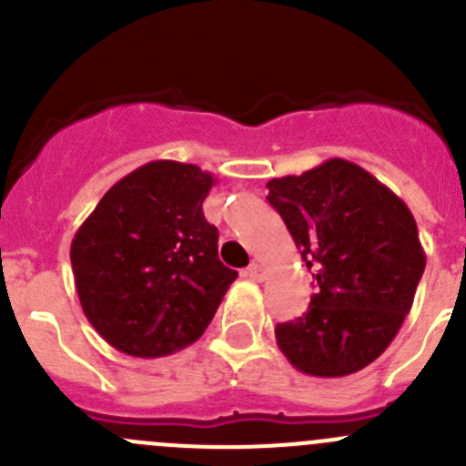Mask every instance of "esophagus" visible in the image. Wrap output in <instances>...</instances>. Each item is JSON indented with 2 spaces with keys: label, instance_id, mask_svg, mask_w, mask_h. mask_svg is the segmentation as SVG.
I'll use <instances>...</instances> for the list:
<instances>
[{
  "label": "esophagus",
  "instance_id": "1",
  "mask_svg": "<svg viewBox=\"0 0 466 466\" xmlns=\"http://www.w3.org/2000/svg\"><path fill=\"white\" fill-rule=\"evenodd\" d=\"M246 275L250 277V279H257V281H261L263 277H266V268H263L261 263H250V266L246 268Z\"/></svg>",
  "mask_w": 466,
  "mask_h": 466
}]
</instances>
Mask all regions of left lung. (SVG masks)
<instances>
[{
    "label": "left lung",
    "mask_w": 466,
    "mask_h": 466,
    "mask_svg": "<svg viewBox=\"0 0 466 466\" xmlns=\"http://www.w3.org/2000/svg\"><path fill=\"white\" fill-rule=\"evenodd\" d=\"M266 187L316 277L307 313L277 324V345L311 377L368 368L401 329L424 275L410 209L372 173L340 157Z\"/></svg>",
    "instance_id": "1"
}]
</instances>
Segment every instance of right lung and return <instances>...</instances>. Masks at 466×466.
Segmentation results:
<instances>
[{
  "label": "right lung",
  "instance_id": "obj_1",
  "mask_svg": "<svg viewBox=\"0 0 466 466\" xmlns=\"http://www.w3.org/2000/svg\"><path fill=\"white\" fill-rule=\"evenodd\" d=\"M214 176L157 159L98 200L72 241L86 318L115 350L168 356L198 340L238 272L218 259L203 200Z\"/></svg>",
  "mask_w": 466,
  "mask_h": 466
}]
</instances>
